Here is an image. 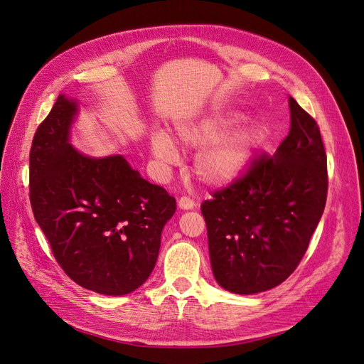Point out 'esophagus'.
Segmentation results:
<instances>
[{
	"label": "esophagus",
	"instance_id": "1",
	"mask_svg": "<svg viewBox=\"0 0 364 364\" xmlns=\"http://www.w3.org/2000/svg\"><path fill=\"white\" fill-rule=\"evenodd\" d=\"M178 205H179L181 209H193L196 206V202L188 196H182L179 202H178Z\"/></svg>",
	"mask_w": 364,
	"mask_h": 364
}]
</instances>
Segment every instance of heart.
Here are the masks:
<instances>
[{
  "label": "heart",
  "instance_id": "obj_1",
  "mask_svg": "<svg viewBox=\"0 0 364 364\" xmlns=\"http://www.w3.org/2000/svg\"><path fill=\"white\" fill-rule=\"evenodd\" d=\"M237 119V115L213 114L174 127L182 147H201L194 158V173L208 185L222 186L235 181L247 168L258 147V132L253 127L229 129ZM150 149L162 164H171L178 158V149L164 132L151 135Z\"/></svg>",
  "mask_w": 364,
  "mask_h": 364
}]
</instances>
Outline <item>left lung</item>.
Instances as JSON below:
<instances>
[{
    "instance_id": "1",
    "label": "left lung",
    "mask_w": 364,
    "mask_h": 364,
    "mask_svg": "<svg viewBox=\"0 0 364 364\" xmlns=\"http://www.w3.org/2000/svg\"><path fill=\"white\" fill-rule=\"evenodd\" d=\"M290 106V132L269 156L200 206L215 281L253 294L277 287L299 266L321 220L328 193L326 153L316 119Z\"/></svg>"
}]
</instances>
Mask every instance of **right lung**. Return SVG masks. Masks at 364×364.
Segmentation results:
<instances>
[{
    "label": "right lung",
    "mask_w": 364,
    "mask_h": 364,
    "mask_svg": "<svg viewBox=\"0 0 364 364\" xmlns=\"http://www.w3.org/2000/svg\"><path fill=\"white\" fill-rule=\"evenodd\" d=\"M77 103L59 95L30 149V203L62 270L107 296L136 290L155 267L176 200L119 155L90 158L70 144Z\"/></svg>",
    "instance_id": "right-lung-1"
}]
</instances>
